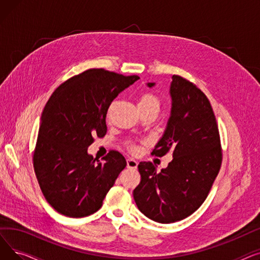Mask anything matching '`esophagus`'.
<instances>
[{
  "mask_svg": "<svg viewBox=\"0 0 260 260\" xmlns=\"http://www.w3.org/2000/svg\"><path fill=\"white\" fill-rule=\"evenodd\" d=\"M126 167H127V169L136 170V169L138 168V162L136 161V160H134V159H132V158H128L126 160Z\"/></svg>",
  "mask_w": 260,
  "mask_h": 260,
  "instance_id": "1",
  "label": "esophagus"
}]
</instances>
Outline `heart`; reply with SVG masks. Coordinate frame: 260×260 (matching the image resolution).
<instances>
[{"mask_svg": "<svg viewBox=\"0 0 260 260\" xmlns=\"http://www.w3.org/2000/svg\"><path fill=\"white\" fill-rule=\"evenodd\" d=\"M114 104L115 103L112 104L111 108L114 106ZM160 105H161V102H160V99L158 98V95H156L154 92H151V91L144 92L140 97L139 103H138V107L140 111L141 109H154V111H156L157 113L159 112ZM128 147L132 152L138 151V146L135 144H129Z\"/></svg>", "mask_w": 260, "mask_h": 260, "instance_id": "b5f03b06", "label": "heart"}]
</instances>
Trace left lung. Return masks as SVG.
I'll list each match as a JSON object with an SVG mask.
<instances>
[{
    "mask_svg": "<svg viewBox=\"0 0 260 260\" xmlns=\"http://www.w3.org/2000/svg\"><path fill=\"white\" fill-rule=\"evenodd\" d=\"M172 79L171 116L152 155L172 151L173 160L160 172L152 162H140L141 181L134 189L140 212L159 223L182 220L198 210L222 161L219 131L207 95L180 76Z\"/></svg>",
    "mask_w": 260,
    "mask_h": 260,
    "instance_id": "1",
    "label": "left lung"
}]
</instances>
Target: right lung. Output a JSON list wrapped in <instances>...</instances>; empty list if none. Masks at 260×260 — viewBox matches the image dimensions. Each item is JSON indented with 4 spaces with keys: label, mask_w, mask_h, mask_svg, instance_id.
<instances>
[{
    "label": "right lung",
    "mask_w": 260,
    "mask_h": 260,
    "mask_svg": "<svg viewBox=\"0 0 260 260\" xmlns=\"http://www.w3.org/2000/svg\"><path fill=\"white\" fill-rule=\"evenodd\" d=\"M138 79L92 68L68 79L50 95L32 161L41 190L60 214L81 218L97 212L126 167L117 151H109L101 162L87 148L94 136H105L113 100Z\"/></svg>",
    "instance_id": "1"
}]
</instances>
